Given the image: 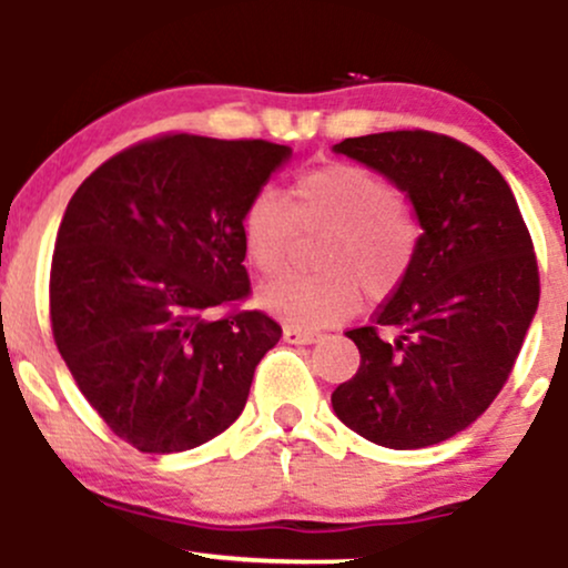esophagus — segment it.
I'll return each mask as SVG.
<instances>
[{
    "mask_svg": "<svg viewBox=\"0 0 568 568\" xmlns=\"http://www.w3.org/2000/svg\"><path fill=\"white\" fill-rule=\"evenodd\" d=\"M283 338L288 344H315V342H321V334H312V331H302V328H293V325H288V328L283 331Z\"/></svg>",
    "mask_w": 568,
    "mask_h": 568,
    "instance_id": "34e87169",
    "label": "esophagus"
}]
</instances>
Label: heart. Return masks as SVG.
<instances>
[{"instance_id":"b5f03b06","label":"heart","mask_w":568,"mask_h":568,"mask_svg":"<svg viewBox=\"0 0 568 568\" xmlns=\"http://www.w3.org/2000/svg\"><path fill=\"white\" fill-rule=\"evenodd\" d=\"M296 230L328 232L317 251L325 275H280L258 288V306L293 328H328L371 298L389 296L419 245V224L395 189L363 165L331 162L293 181L291 207L270 189L253 194L240 216L251 266L275 275L291 256Z\"/></svg>"}]
</instances>
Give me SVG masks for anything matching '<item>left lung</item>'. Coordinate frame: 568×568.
Segmentation results:
<instances>
[{"instance_id":"left-lung-1","label":"left lung","mask_w":568,"mask_h":568,"mask_svg":"<svg viewBox=\"0 0 568 568\" xmlns=\"http://www.w3.org/2000/svg\"><path fill=\"white\" fill-rule=\"evenodd\" d=\"M334 152L406 192L422 234L374 325L347 331L361 368L331 403L376 446H435L491 406L524 347L539 304L529 230L497 168L448 135L395 130L344 139Z\"/></svg>"}]
</instances>
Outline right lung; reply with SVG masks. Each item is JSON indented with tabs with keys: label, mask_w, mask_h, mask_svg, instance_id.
Here are the masks:
<instances>
[{
	"label": "right lung",
	"mask_w": 568,
	"mask_h": 568,
	"mask_svg": "<svg viewBox=\"0 0 568 568\" xmlns=\"http://www.w3.org/2000/svg\"><path fill=\"white\" fill-rule=\"evenodd\" d=\"M291 160L270 141L162 135L103 162L58 226L50 321L77 387L143 454L202 446L243 414L283 336L251 293L240 216Z\"/></svg>",
	"instance_id": "add662e5"
}]
</instances>
